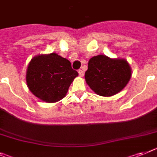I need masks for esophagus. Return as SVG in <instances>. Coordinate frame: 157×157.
<instances>
[{"label": "esophagus", "mask_w": 157, "mask_h": 157, "mask_svg": "<svg viewBox=\"0 0 157 157\" xmlns=\"http://www.w3.org/2000/svg\"><path fill=\"white\" fill-rule=\"evenodd\" d=\"M78 73H79V75H80V76H84V72H83V70H81V69H79Z\"/></svg>", "instance_id": "esophagus-1"}]
</instances>
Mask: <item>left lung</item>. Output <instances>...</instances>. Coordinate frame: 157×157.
<instances>
[{"label":"left lung","instance_id":"left-lung-1","mask_svg":"<svg viewBox=\"0 0 157 157\" xmlns=\"http://www.w3.org/2000/svg\"><path fill=\"white\" fill-rule=\"evenodd\" d=\"M132 76V68L125 59L110 58L105 55L89 60L85 78L96 94L112 97L123 90Z\"/></svg>","mask_w":157,"mask_h":157}]
</instances>
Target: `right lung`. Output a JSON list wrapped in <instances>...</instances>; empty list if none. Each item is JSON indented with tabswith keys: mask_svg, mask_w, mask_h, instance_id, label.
I'll list each match as a JSON object with an SVG mask.
<instances>
[{
	"mask_svg": "<svg viewBox=\"0 0 157 157\" xmlns=\"http://www.w3.org/2000/svg\"><path fill=\"white\" fill-rule=\"evenodd\" d=\"M78 72L71 63L57 53L39 54L31 59L26 72V83L35 97L47 103L62 100Z\"/></svg>",
	"mask_w": 157,
	"mask_h": 157,
	"instance_id": "right-lung-1",
	"label": "right lung"
}]
</instances>
